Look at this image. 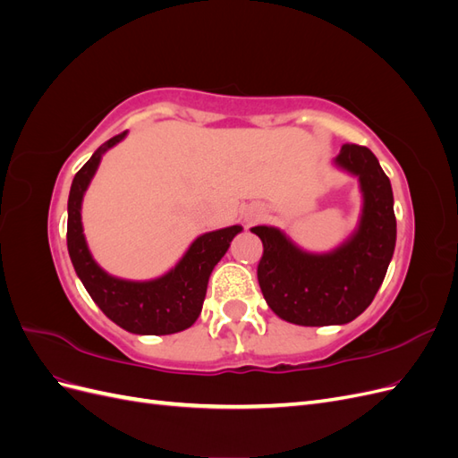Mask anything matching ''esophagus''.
<instances>
[{"instance_id":"34e87169","label":"esophagus","mask_w":458,"mask_h":458,"mask_svg":"<svg viewBox=\"0 0 458 458\" xmlns=\"http://www.w3.org/2000/svg\"><path fill=\"white\" fill-rule=\"evenodd\" d=\"M256 217H258L256 214H248V216H246V221H250V224H252V221H256Z\"/></svg>"}]
</instances>
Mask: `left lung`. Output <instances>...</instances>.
Here are the masks:
<instances>
[{"label":"left lung","mask_w":458,"mask_h":458,"mask_svg":"<svg viewBox=\"0 0 458 458\" xmlns=\"http://www.w3.org/2000/svg\"><path fill=\"white\" fill-rule=\"evenodd\" d=\"M338 168L359 177L363 212L352 237L328 254L303 252L276 227L258 225V283L267 306L301 327L345 325L377 296L395 248L392 183L367 147L345 143Z\"/></svg>","instance_id":"8db88e82"}]
</instances>
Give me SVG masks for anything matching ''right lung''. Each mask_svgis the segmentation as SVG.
Instances as JSON below:
<instances>
[{
    "instance_id": "right-lung-1",
    "label": "right lung",
    "mask_w": 458,
    "mask_h": 458,
    "mask_svg": "<svg viewBox=\"0 0 458 458\" xmlns=\"http://www.w3.org/2000/svg\"><path fill=\"white\" fill-rule=\"evenodd\" d=\"M126 131L114 135L93 152V157L74 175L68 195L66 244L72 266L91 300L110 321L133 335H174L197 321L208 288V279L225 256L241 225L204 233L189 246L185 256L165 275L152 281H123L103 271L93 259L81 227V200L99 168L105 152L120 143Z\"/></svg>"
}]
</instances>
